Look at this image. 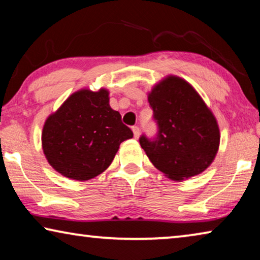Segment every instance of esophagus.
<instances>
[{
	"mask_svg": "<svg viewBox=\"0 0 260 260\" xmlns=\"http://www.w3.org/2000/svg\"><path fill=\"white\" fill-rule=\"evenodd\" d=\"M132 131H133V133H134V138L139 139V136H140V128H139V127L134 126L133 128H132Z\"/></svg>",
	"mask_w": 260,
	"mask_h": 260,
	"instance_id": "34e87169",
	"label": "esophagus"
}]
</instances>
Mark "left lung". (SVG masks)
Listing matches in <instances>:
<instances>
[{
    "instance_id": "left-lung-1",
    "label": "left lung",
    "mask_w": 260,
    "mask_h": 260,
    "mask_svg": "<svg viewBox=\"0 0 260 260\" xmlns=\"http://www.w3.org/2000/svg\"><path fill=\"white\" fill-rule=\"evenodd\" d=\"M148 101L158 133L152 140L142 135L140 144L153 166L175 181L208 169L219 149V126L190 83L166 77L153 86Z\"/></svg>"
}]
</instances>
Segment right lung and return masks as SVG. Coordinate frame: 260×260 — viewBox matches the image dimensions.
<instances>
[{
    "instance_id": "obj_1",
    "label": "right lung",
    "mask_w": 260,
    "mask_h": 260,
    "mask_svg": "<svg viewBox=\"0 0 260 260\" xmlns=\"http://www.w3.org/2000/svg\"><path fill=\"white\" fill-rule=\"evenodd\" d=\"M133 138L109 104V90L80 89L51 113L43 125L42 149L52 169L87 181L104 172L121 142Z\"/></svg>"
}]
</instances>
